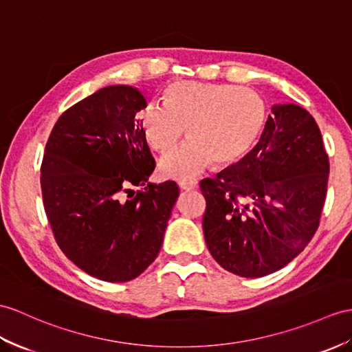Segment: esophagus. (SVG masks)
Returning a JSON list of instances; mask_svg holds the SVG:
<instances>
[{
    "instance_id": "34e87169",
    "label": "esophagus",
    "mask_w": 352,
    "mask_h": 352,
    "mask_svg": "<svg viewBox=\"0 0 352 352\" xmlns=\"http://www.w3.org/2000/svg\"><path fill=\"white\" fill-rule=\"evenodd\" d=\"M177 185L184 191H191V190H194V188H197V182L195 181H181Z\"/></svg>"
}]
</instances>
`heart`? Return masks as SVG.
I'll use <instances>...</instances> for the list:
<instances>
[{"mask_svg": "<svg viewBox=\"0 0 352 352\" xmlns=\"http://www.w3.org/2000/svg\"><path fill=\"white\" fill-rule=\"evenodd\" d=\"M164 106L151 102L142 110L144 140L160 153L181 148L160 162L162 176L191 179L213 161L231 166L243 160L258 140L265 121L263 98L250 88L233 85L176 82L162 94Z\"/></svg>", "mask_w": 352, "mask_h": 352, "instance_id": "heart-1", "label": "heart"}]
</instances>
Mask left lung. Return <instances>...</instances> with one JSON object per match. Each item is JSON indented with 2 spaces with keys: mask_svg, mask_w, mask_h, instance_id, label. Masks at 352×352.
<instances>
[{
  "mask_svg": "<svg viewBox=\"0 0 352 352\" xmlns=\"http://www.w3.org/2000/svg\"><path fill=\"white\" fill-rule=\"evenodd\" d=\"M329 155L318 125L296 104H276L256 146L200 182L203 231L215 261L242 278L287 265L320 226Z\"/></svg>",
  "mask_w": 352,
  "mask_h": 352,
  "instance_id": "8db88e82",
  "label": "left lung"
}]
</instances>
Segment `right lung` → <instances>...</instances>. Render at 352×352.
I'll return each instance as SVG.
<instances>
[{
    "mask_svg": "<svg viewBox=\"0 0 352 352\" xmlns=\"http://www.w3.org/2000/svg\"><path fill=\"white\" fill-rule=\"evenodd\" d=\"M144 107L133 87L94 92L59 116L41 161L43 204L58 246L106 282L131 280L153 263L179 195L173 181L144 185L155 168L137 118Z\"/></svg>",
    "mask_w": 352,
    "mask_h": 352,
    "instance_id": "right-lung-1",
    "label": "right lung"
}]
</instances>
